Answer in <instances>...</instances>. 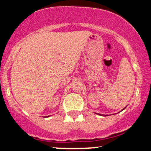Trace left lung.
<instances>
[{
    "mask_svg": "<svg viewBox=\"0 0 151 151\" xmlns=\"http://www.w3.org/2000/svg\"><path fill=\"white\" fill-rule=\"evenodd\" d=\"M125 108H126V107H125ZM125 108H124V109H125ZM124 109H123V110H124ZM99 115H100V114H99Z\"/></svg>",
    "mask_w": 151,
    "mask_h": 151,
    "instance_id": "1",
    "label": "left lung"
}]
</instances>
